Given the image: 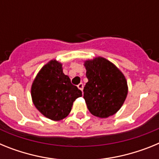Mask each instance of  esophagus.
<instances>
[{
  "instance_id": "1",
  "label": "esophagus",
  "mask_w": 159,
  "mask_h": 159,
  "mask_svg": "<svg viewBox=\"0 0 159 159\" xmlns=\"http://www.w3.org/2000/svg\"><path fill=\"white\" fill-rule=\"evenodd\" d=\"M78 88L80 90H81V91H83V89H84V84H82V83H80V84H78Z\"/></svg>"
}]
</instances>
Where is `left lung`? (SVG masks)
<instances>
[{
	"label": "left lung",
	"instance_id": "8db88e82",
	"mask_svg": "<svg viewBox=\"0 0 159 159\" xmlns=\"http://www.w3.org/2000/svg\"><path fill=\"white\" fill-rule=\"evenodd\" d=\"M88 79L84 88V98L93 116L107 118L123 106L128 88L126 78L115 64L102 57L84 63Z\"/></svg>",
	"mask_w": 159,
	"mask_h": 159
}]
</instances>
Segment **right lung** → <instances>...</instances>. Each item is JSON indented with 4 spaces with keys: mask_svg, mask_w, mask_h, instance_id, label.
Returning <instances> with one entry per match:
<instances>
[{
    "mask_svg": "<svg viewBox=\"0 0 159 159\" xmlns=\"http://www.w3.org/2000/svg\"><path fill=\"white\" fill-rule=\"evenodd\" d=\"M32 102L39 111L55 121L68 116L73 102L82 92L63 72L62 64L51 60L41 68L31 88Z\"/></svg>",
    "mask_w": 159,
    "mask_h": 159,
    "instance_id": "1",
    "label": "right lung"
}]
</instances>
